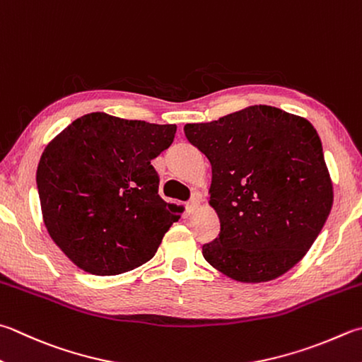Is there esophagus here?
Listing matches in <instances>:
<instances>
[{"label": "esophagus", "instance_id": "1", "mask_svg": "<svg viewBox=\"0 0 362 362\" xmlns=\"http://www.w3.org/2000/svg\"><path fill=\"white\" fill-rule=\"evenodd\" d=\"M200 209V200L199 199H192L189 203H187V211L190 214L192 213H197V211Z\"/></svg>", "mask_w": 362, "mask_h": 362}]
</instances>
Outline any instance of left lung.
Returning a JSON list of instances; mask_svg holds the SVG:
<instances>
[{"mask_svg": "<svg viewBox=\"0 0 362 362\" xmlns=\"http://www.w3.org/2000/svg\"><path fill=\"white\" fill-rule=\"evenodd\" d=\"M213 168L209 203L221 233L203 245L216 269L240 282L272 281L317 240L332 206L322 140L308 119L252 105L184 126Z\"/></svg>", "mask_w": 362, "mask_h": 362, "instance_id": "left-lung-1", "label": "left lung"}]
</instances>
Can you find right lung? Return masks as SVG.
Returning <instances> with one entry per match:
<instances>
[{
  "label": "right lung",
  "mask_w": 362,
  "mask_h": 362,
  "mask_svg": "<svg viewBox=\"0 0 362 362\" xmlns=\"http://www.w3.org/2000/svg\"><path fill=\"white\" fill-rule=\"evenodd\" d=\"M175 134V124L90 113L47 145L36 173L44 222L78 268L115 276L154 257L181 217L151 165Z\"/></svg>",
  "instance_id": "obj_1"
}]
</instances>
